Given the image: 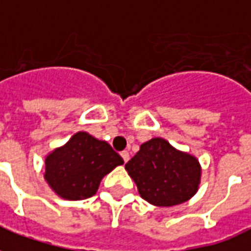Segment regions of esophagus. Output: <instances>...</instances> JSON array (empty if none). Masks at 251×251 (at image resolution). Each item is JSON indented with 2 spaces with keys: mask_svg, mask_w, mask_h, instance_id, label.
<instances>
[{
  "mask_svg": "<svg viewBox=\"0 0 251 251\" xmlns=\"http://www.w3.org/2000/svg\"><path fill=\"white\" fill-rule=\"evenodd\" d=\"M121 156H122V159L125 160V162H127V160L130 159V155H129V152H127V151H122Z\"/></svg>",
  "mask_w": 251,
  "mask_h": 251,
  "instance_id": "34e87169",
  "label": "esophagus"
}]
</instances>
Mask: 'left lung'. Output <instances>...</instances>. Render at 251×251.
I'll list each match as a JSON object with an SVG mask.
<instances>
[{
    "mask_svg": "<svg viewBox=\"0 0 251 251\" xmlns=\"http://www.w3.org/2000/svg\"><path fill=\"white\" fill-rule=\"evenodd\" d=\"M125 170L137 184L141 198L155 206L188 201L201 180L198 158L158 137L142 143Z\"/></svg>",
    "mask_w": 251,
    "mask_h": 251,
    "instance_id": "8db88e82",
    "label": "left lung"
}]
</instances>
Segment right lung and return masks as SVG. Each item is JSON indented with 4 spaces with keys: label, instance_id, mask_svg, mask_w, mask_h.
Here are the masks:
<instances>
[{
    "label": "right lung",
    "instance_id": "add662e5",
    "mask_svg": "<svg viewBox=\"0 0 251 251\" xmlns=\"http://www.w3.org/2000/svg\"><path fill=\"white\" fill-rule=\"evenodd\" d=\"M121 164L124 159L108 142L77 131L46 156L45 179L62 199L84 200L93 196L102 177Z\"/></svg>",
    "mask_w": 251,
    "mask_h": 251
}]
</instances>
